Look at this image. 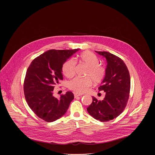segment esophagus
<instances>
[{"label":"esophagus","instance_id":"obj_1","mask_svg":"<svg viewBox=\"0 0 155 155\" xmlns=\"http://www.w3.org/2000/svg\"><path fill=\"white\" fill-rule=\"evenodd\" d=\"M81 95H82V94H78V93H75V94H74V97H77V96H81Z\"/></svg>","mask_w":155,"mask_h":155}]
</instances>
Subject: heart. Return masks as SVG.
Instances as JSON below:
<instances>
[{"mask_svg":"<svg viewBox=\"0 0 155 155\" xmlns=\"http://www.w3.org/2000/svg\"><path fill=\"white\" fill-rule=\"evenodd\" d=\"M79 62L87 67L85 75L87 77H77L70 81L68 88L78 93H84L93 84H99L103 81L106 74V69L99 64L100 60L98 57L90 51L81 53L78 56ZM76 62L71 59L66 61L63 66V72L67 78H71L75 73Z\"/></svg>","mask_w":155,"mask_h":155,"instance_id":"b5f03b06","label":"heart"}]
</instances>
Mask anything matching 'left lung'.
<instances>
[{
    "mask_svg": "<svg viewBox=\"0 0 155 155\" xmlns=\"http://www.w3.org/2000/svg\"><path fill=\"white\" fill-rule=\"evenodd\" d=\"M96 52L107 62L105 78L98 88L100 91H104L106 95L102 101L93 96L87 111L94 118L105 122L116 118L124 110L130 96V75L121 58L109 52Z\"/></svg>",
    "mask_w": 155,
    "mask_h": 155,
    "instance_id": "obj_1",
    "label": "left lung"
}]
</instances>
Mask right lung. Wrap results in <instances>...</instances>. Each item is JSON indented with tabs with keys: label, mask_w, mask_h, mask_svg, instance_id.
Returning <instances> with one entry per match:
<instances>
[{
	"label": "right lung",
	"mask_w": 155,
	"mask_h": 155,
	"mask_svg": "<svg viewBox=\"0 0 155 155\" xmlns=\"http://www.w3.org/2000/svg\"><path fill=\"white\" fill-rule=\"evenodd\" d=\"M79 49H52L34 59L28 67L24 81L25 98L30 109L45 121L52 122L61 118L74 99L71 92L54 97V86L63 80L62 67L67 59Z\"/></svg>",
	"instance_id": "obj_1"
}]
</instances>
